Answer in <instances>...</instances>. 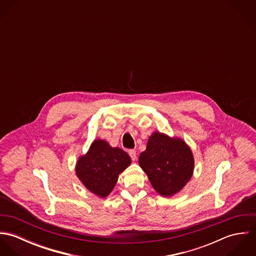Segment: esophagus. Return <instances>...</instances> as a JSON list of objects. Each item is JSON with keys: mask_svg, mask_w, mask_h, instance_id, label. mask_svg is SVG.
Returning a JSON list of instances; mask_svg holds the SVG:
<instances>
[{"mask_svg": "<svg viewBox=\"0 0 256 256\" xmlns=\"http://www.w3.org/2000/svg\"><path fill=\"white\" fill-rule=\"evenodd\" d=\"M128 154L129 156H131V160H135L137 158V154H136V150H128Z\"/></svg>", "mask_w": 256, "mask_h": 256, "instance_id": "esophagus-1", "label": "esophagus"}]
</instances>
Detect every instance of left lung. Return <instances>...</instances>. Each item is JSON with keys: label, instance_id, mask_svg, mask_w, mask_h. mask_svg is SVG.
I'll return each instance as SVG.
<instances>
[{"label": "left lung", "instance_id": "8db88e82", "mask_svg": "<svg viewBox=\"0 0 256 256\" xmlns=\"http://www.w3.org/2000/svg\"><path fill=\"white\" fill-rule=\"evenodd\" d=\"M139 164L156 192L172 196L191 178L194 160L191 150L182 140L156 132L140 154Z\"/></svg>", "mask_w": 256, "mask_h": 256}]
</instances>
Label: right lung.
I'll list each match as a JSON object with an SVG mask.
<instances>
[{"label":"right lung","mask_w":256,"mask_h":256,"mask_svg":"<svg viewBox=\"0 0 256 256\" xmlns=\"http://www.w3.org/2000/svg\"><path fill=\"white\" fill-rule=\"evenodd\" d=\"M131 164L126 152L111 148L104 140L94 141L88 154L78 158L76 172L92 193L106 197L114 188L118 174Z\"/></svg>","instance_id":"add662e5"}]
</instances>
